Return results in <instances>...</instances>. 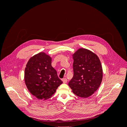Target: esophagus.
Listing matches in <instances>:
<instances>
[{
	"mask_svg": "<svg viewBox=\"0 0 127 127\" xmlns=\"http://www.w3.org/2000/svg\"><path fill=\"white\" fill-rule=\"evenodd\" d=\"M62 80H63V82L64 84H66V83H67V78H63Z\"/></svg>",
	"mask_w": 127,
	"mask_h": 127,
	"instance_id": "34e87169",
	"label": "esophagus"
}]
</instances>
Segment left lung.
Masks as SVG:
<instances>
[{
  "label": "left lung",
  "mask_w": 127,
  "mask_h": 127,
  "mask_svg": "<svg viewBox=\"0 0 127 127\" xmlns=\"http://www.w3.org/2000/svg\"><path fill=\"white\" fill-rule=\"evenodd\" d=\"M72 56L74 76L68 85L78 96L90 97L97 90L102 81L100 60L96 54L85 48L78 49Z\"/></svg>",
  "instance_id": "8db88e82"
}]
</instances>
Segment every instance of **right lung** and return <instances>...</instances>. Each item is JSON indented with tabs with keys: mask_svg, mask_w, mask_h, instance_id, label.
<instances>
[{
	"mask_svg": "<svg viewBox=\"0 0 127 127\" xmlns=\"http://www.w3.org/2000/svg\"><path fill=\"white\" fill-rule=\"evenodd\" d=\"M52 58L41 52L31 57L26 65L24 80L29 91L39 99L51 97L63 82L51 66Z\"/></svg>",
	"mask_w": 127,
	"mask_h": 127,
	"instance_id": "1",
	"label": "right lung"
}]
</instances>
